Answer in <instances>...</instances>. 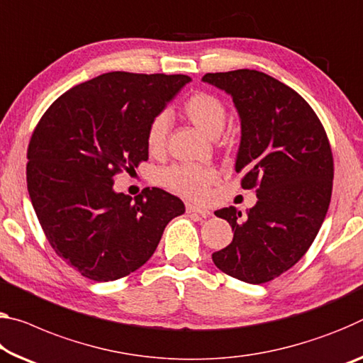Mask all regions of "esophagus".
<instances>
[{"instance_id": "1", "label": "esophagus", "mask_w": 363, "mask_h": 363, "mask_svg": "<svg viewBox=\"0 0 363 363\" xmlns=\"http://www.w3.org/2000/svg\"><path fill=\"white\" fill-rule=\"evenodd\" d=\"M186 210H187V213H197V215H200L202 218L210 216V210L202 208V206H197V205H192V203H187Z\"/></svg>"}]
</instances>
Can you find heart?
Returning a JSON list of instances; mask_svg holds the SVG:
<instances>
[{"instance_id": "1", "label": "heart", "mask_w": 363, "mask_h": 363, "mask_svg": "<svg viewBox=\"0 0 363 363\" xmlns=\"http://www.w3.org/2000/svg\"><path fill=\"white\" fill-rule=\"evenodd\" d=\"M181 114L194 128L203 134L216 137L226 123V108L223 101L206 91H194L186 96L181 105ZM168 139V119L157 116L147 129V148L152 155H160L164 150ZM220 179V172L213 166L199 164H171L157 174L160 186L171 192L191 200H203L210 186Z\"/></svg>"}]
</instances>
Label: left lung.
<instances>
[{
    "label": "left lung",
    "instance_id": "1",
    "mask_svg": "<svg viewBox=\"0 0 363 363\" xmlns=\"http://www.w3.org/2000/svg\"><path fill=\"white\" fill-rule=\"evenodd\" d=\"M203 82L233 96L242 128L235 172L258 199L247 215L235 206L215 211L234 238L211 258L235 279L268 283L306 255L325 220L335 176L330 140L312 106L268 74L208 72Z\"/></svg>",
    "mask_w": 363,
    "mask_h": 363
}]
</instances>
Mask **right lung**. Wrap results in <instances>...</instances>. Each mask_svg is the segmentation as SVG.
I'll return each mask as SVG.
<instances>
[{"label": "right lung", "mask_w": 363, "mask_h": 363, "mask_svg": "<svg viewBox=\"0 0 363 363\" xmlns=\"http://www.w3.org/2000/svg\"><path fill=\"white\" fill-rule=\"evenodd\" d=\"M191 77L106 72L51 103L27 148V189L56 255L91 281L135 272L182 200L152 187L134 202L113 179L148 160L147 129Z\"/></svg>", "instance_id": "right-lung-1"}]
</instances>
